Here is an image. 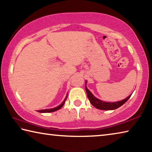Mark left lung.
I'll list each match as a JSON object with an SVG mask.
<instances>
[{
	"instance_id": "8db88e82",
	"label": "left lung",
	"mask_w": 152,
	"mask_h": 152,
	"mask_svg": "<svg viewBox=\"0 0 152 152\" xmlns=\"http://www.w3.org/2000/svg\"><path fill=\"white\" fill-rule=\"evenodd\" d=\"M86 83V82H85V84ZM85 89L86 91L87 96H88L91 103L93 105L94 107H96V109H99L101 110H109L116 109L117 108L122 106L124 103H125V102L128 101L129 99L130 96H132V94H131L128 97L126 98V99H125L124 100H122V101H118L115 102H107L102 101L101 100L96 99V98L95 97L91 92H90L89 90L86 88V85H85Z\"/></svg>"
}]
</instances>
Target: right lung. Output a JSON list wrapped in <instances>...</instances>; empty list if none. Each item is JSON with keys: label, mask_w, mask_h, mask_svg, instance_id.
I'll return each mask as SVG.
<instances>
[{"label": "right lung", "mask_w": 152, "mask_h": 152, "mask_svg": "<svg viewBox=\"0 0 152 152\" xmlns=\"http://www.w3.org/2000/svg\"><path fill=\"white\" fill-rule=\"evenodd\" d=\"M66 99H67V95H66V98H65V99H64V101H63L62 103H61L60 105H59V106L56 107H55V108H53V109H51L39 110V111H38V112H39V113H51V112H54V111H56V110H59V109H61V108L63 107V105L64 104V103H65V101H66Z\"/></svg>", "instance_id": "1"}]
</instances>
